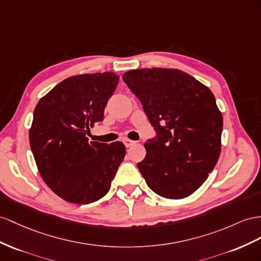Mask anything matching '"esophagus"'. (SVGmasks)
I'll return each instance as SVG.
<instances>
[{
  "label": "esophagus",
  "mask_w": 261,
  "mask_h": 261,
  "mask_svg": "<svg viewBox=\"0 0 261 261\" xmlns=\"http://www.w3.org/2000/svg\"><path fill=\"white\" fill-rule=\"evenodd\" d=\"M123 143H124V145L126 146V148H130L131 145H133L136 143V141H132V140H130V139H123Z\"/></svg>",
  "instance_id": "34e87169"
}]
</instances>
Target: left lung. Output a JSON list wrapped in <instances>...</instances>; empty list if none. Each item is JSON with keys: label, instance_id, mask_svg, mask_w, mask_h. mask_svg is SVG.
<instances>
[{"label": "left lung", "instance_id": "1", "mask_svg": "<svg viewBox=\"0 0 261 261\" xmlns=\"http://www.w3.org/2000/svg\"><path fill=\"white\" fill-rule=\"evenodd\" d=\"M122 79L156 133L144 143L140 173L160 196L191 195L206 181L220 154L223 116L213 92L178 69H135Z\"/></svg>", "mask_w": 261, "mask_h": 261}]
</instances>
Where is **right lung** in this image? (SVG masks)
Returning a JSON list of instances; mask_svg holds the SVG:
<instances>
[{
    "label": "right lung",
    "mask_w": 261,
    "mask_h": 261,
    "mask_svg": "<svg viewBox=\"0 0 261 261\" xmlns=\"http://www.w3.org/2000/svg\"><path fill=\"white\" fill-rule=\"evenodd\" d=\"M119 76L97 72L72 76L39 100L30 144L44 182L59 197L89 204L110 190L125 155L122 142L88 141L89 128L103 120Z\"/></svg>",
    "instance_id": "obj_1"
}]
</instances>
